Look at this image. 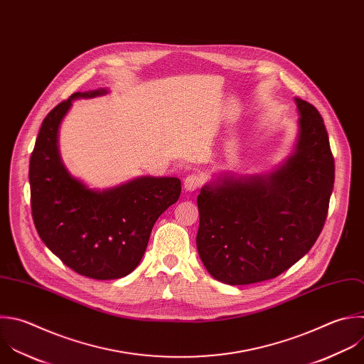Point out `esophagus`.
I'll return each instance as SVG.
<instances>
[{"label": "esophagus", "instance_id": "1", "mask_svg": "<svg viewBox=\"0 0 364 364\" xmlns=\"http://www.w3.org/2000/svg\"><path fill=\"white\" fill-rule=\"evenodd\" d=\"M203 184H204V176L200 173L188 174L184 180V188L188 191H194V190L200 188Z\"/></svg>", "mask_w": 364, "mask_h": 364}]
</instances>
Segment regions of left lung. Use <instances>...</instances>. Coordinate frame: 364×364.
I'll return each instance as SVG.
<instances>
[{"mask_svg": "<svg viewBox=\"0 0 364 364\" xmlns=\"http://www.w3.org/2000/svg\"><path fill=\"white\" fill-rule=\"evenodd\" d=\"M300 134L294 156L269 177H225L201 188L197 250L207 272L232 286L274 279L316 243L327 218L334 159L314 105L294 98Z\"/></svg>", "mask_w": 364, "mask_h": 364, "instance_id": "1", "label": "left lung"}]
</instances>
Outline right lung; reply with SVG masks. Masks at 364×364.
Wrapping results in <instances>:
<instances>
[{
	"label": "right lung",
	"mask_w": 364,
	"mask_h": 364,
	"mask_svg": "<svg viewBox=\"0 0 364 364\" xmlns=\"http://www.w3.org/2000/svg\"><path fill=\"white\" fill-rule=\"evenodd\" d=\"M105 90L74 92L44 118L30 159L31 213L44 245L75 273L112 280L141 262L157 218L181 193L176 177H143L107 191H92L64 168L57 134L71 101Z\"/></svg>",
	"instance_id": "1"
}]
</instances>
